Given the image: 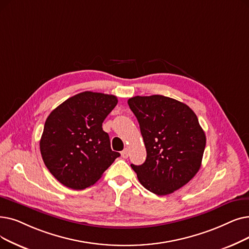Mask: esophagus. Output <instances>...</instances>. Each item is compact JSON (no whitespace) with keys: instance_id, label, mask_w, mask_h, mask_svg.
Segmentation results:
<instances>
[{"instance_id":"1","label":"esophagus","mask_w":249,"mask_h":249,"mask_svg":"<svg viewBox=\"0 0 249 249\" xmlns=\"http://www.w3.org/2000/svg\"><path fill=\"white\" fill-rule=\"evenodd\" d=\"M121 156H122V158L127 159L128 156H129V150H128L127 148H125L124 150H122V151H121Z\"/></svg>"}]
</instances>
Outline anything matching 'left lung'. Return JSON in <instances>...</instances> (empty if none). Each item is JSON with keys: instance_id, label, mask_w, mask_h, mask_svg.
<instances>
[{"instance_id": "1", "label": "left lung", "mask_w": 249, "mask_h": 249, "mask_svg": "<svg viewBox=\"0 0 249 249\" xmlns=\"http://www.w3.org/2000/svg\"><path fill=\"white\" fill-rule=\"evenodd\" d=\"M139 123L146 160L131 168L142 185L157 196L178 190L196 176L205 147L204 131L190 107L155 94L128 100Z\"/></svg>"}]
</instances>
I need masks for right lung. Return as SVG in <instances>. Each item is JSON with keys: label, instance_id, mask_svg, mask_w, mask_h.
Wrapping results in <instances>:
<instances>
[{"label": "right lung", "instance_id": "right-lung-1", "mask_svg": "<svg viewBox=\"0 0 249 249\" xmlns=\"http://www.w3.org/2000/svg\"><path fill=\"white\" fill-rule=\"evenodd\" d=\"M115 95L84 91L47 118L39 147L45 165L60 183L81 190L93 185L120 154L113 151L103 122L116 107Z\"/></svg>", "mask_w": 249, "mask_h": 249}]
</instances>
